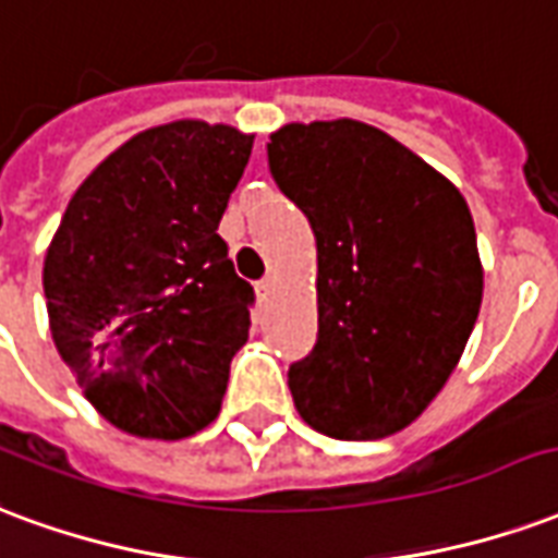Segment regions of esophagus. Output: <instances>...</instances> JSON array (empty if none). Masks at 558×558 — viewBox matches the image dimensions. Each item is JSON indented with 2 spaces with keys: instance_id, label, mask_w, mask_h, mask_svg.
I'll list each match as a JSON object with an SVG mask.
<instances>
[{
  "instance_id": "esophagus-1",
  "label": "esophagus",
  "mask_w": 558,
  "mask_h": 558,
  "mask_svg": "<svg viewBox=\"0 0 558 558\" xmlns=\"http://www.w3.org/2000/svg\"><path fill=\"white\" fill-rule=\"evenodd\" d=\"M276 288H279V282H276L274 276H267V279H262V282H258V288H255V291H258V296H262V300H270V296L276 294Z\"/></svg>"
}]
</instances>
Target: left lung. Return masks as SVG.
<instances>
[{
    "label": "left lung",
    "mask_w": 558,
    "mask_h": 558,
    "mask_svg": "<svg viewBox=\"0 0 558 558\" xmlns=\"http://www.w3.org/2000/svg\"><path fill=\"white\" fill-rule=\"evenodd\" d=\"M267 157L318 243V344L288 372L296 413L336 440L392 437L446 386L482 308L466 198L353 118L284 124Z\"/></svg>",
    "instance_id": "obj_1"
}]
</instances>
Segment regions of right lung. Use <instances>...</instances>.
I'll list each match as a JSON object with an SVG mask.
<instances>
[{"mask_svg":"<svg viewBox=\"0 0 558 558\" xmlns=\"http://www.w3.org/2000/svg\"><path fill=\"white\" fill-rule=\"evenodd\" d=\"M252 142L198 118L142 130L80 184L47 246L52 344L124 434L184 440L219 416L252 288L217 229Z\"/></svg>","mask_w":558,"mask_h":558,"instance_id":"1","label":"right lung"}]
</instances>
